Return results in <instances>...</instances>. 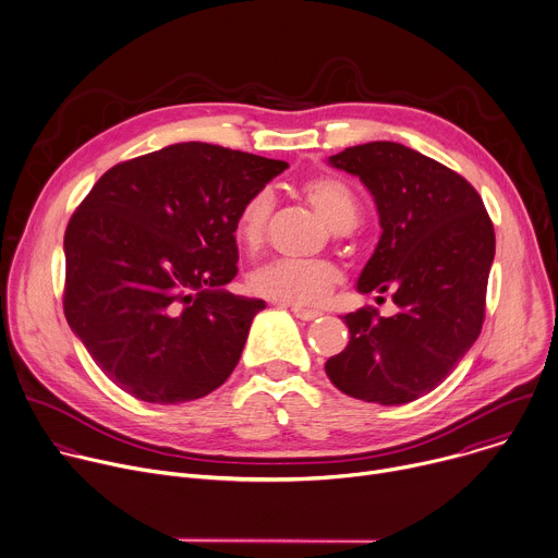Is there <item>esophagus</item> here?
Returning <instances> with one entry per match:
<instances>
[{
    "instance_id": "34e87169",
    "label": "esophagus",
    "mask_w": 558,
    "mask_h": 558,
    "mask_svg": "<svg viewBox=\"0 0 558 558\" xmlns=\"http://www.w3.org/2000/svg\"><path fill=\"white\" fill-rule=\"evenodd\" d=\"M291 311H293V315L295 317H300V320H304V323H311V320H315V317H320L323 315V311H317V308H304V306H291Z\"/></svg>"
}]
</instances>
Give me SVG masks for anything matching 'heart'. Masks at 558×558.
Returning <instances> with one entry per match:
<instances>
[{"label":"heart","mask_w":558,"mask_h":558,"mask_svg":"<svg viewBox=\"0 0 558 558\" xmlns=\"http://www.w3.org/2000/svg\"><path fill=\"white\" fill-rule=\"evenodd\" d=\"M308 203L315 207L331 229L349 231L360 220V201L349 183L336 177H317L302 187ZM276 207V196L269 187L256 190L235 216V238L247 252H256L269 229ZM342 282V271L329 260H289L276 258L250 276L254 293L287 302V304H315L327 298Z\"/></svg>","instance_id":"obj_1"}]
</instances>
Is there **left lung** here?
<instances>
[{"label": "left lung", "mask_w": 558, "mask_h": 558, "mask_svg": "<svg viewBox=\"0 0 558 558\" xmlns=\"http://www.w3.org/2000/svg\"><path fill=\"white\" fill-rule=\"evenodd\" d=\"M329 161L360 177L379 214V243L357 289L388 291L400 313H347L351 340L325 368L357 400L409 404L437 388L482 333L495 227L463 177L402 143L347 147Z\"/></svg>", "instance_id": "1"}]
</instances>
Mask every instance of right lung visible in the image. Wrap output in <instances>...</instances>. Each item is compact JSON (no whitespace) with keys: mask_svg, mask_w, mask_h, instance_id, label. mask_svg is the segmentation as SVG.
<instances>
[{"mask_svg":"<svg viewBox=\"0 0 558 558\" xmlns=\"http://www.w3.org/2000/svg\"><path fill=\"white\" fill-rule=\"evenodd\" d=\"M289 166L177 143L110 168L72 214L63 313L99 368L149 404L216 390L241 360L263 300L238 274L235 216Z\"/></svg>","mask_w":558,"mask_h":558,"instance_id":"right-lung-1","label":"right lung"}]
</instances>
